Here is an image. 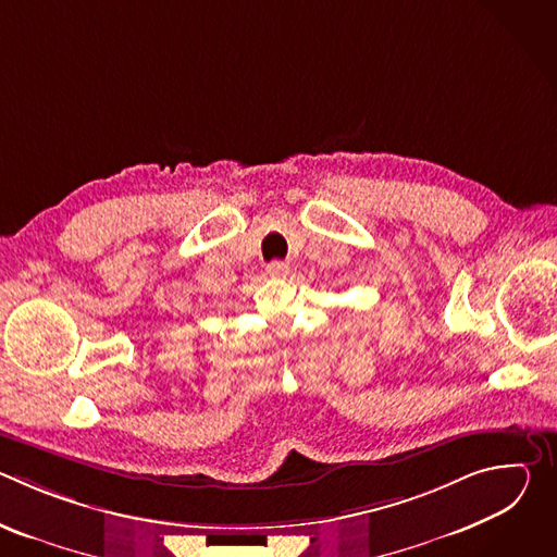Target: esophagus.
Segmentation results:
<instances>
[{
  "instance_id": "esophagus-1",
  "label": "esophagus",
  "mask_w": 557,
  "mask_h": 557,
  "mask_svg": "<svg viewBox=\"0 0 557 557\" xmlns=\"http://www.w3.org/2000/svg\"><path fill=\"white\" fill-rule=\"evenodd\" d=\"M290 271V267L286 262H271L267 264V273L273 275V277H286Z\"/></svg>"
}]
</instances>
